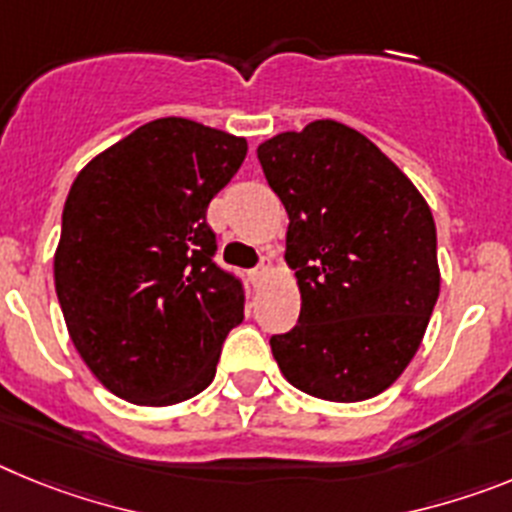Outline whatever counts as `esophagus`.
Listing matches in <instances>:
<instances>
[{
  "label": "esophagus",
  "mask_w": 512,
  "mask_h": 512,
  "mask_svg": "<svg viewBox=\"0 0 512 512\" xmlns=\"http://www.w3.org/2000/svg\"><path fill=\"white\" fill-rule=\"evenodd\" d=\"M266 271H269V269H266V266H264V264H261V266H259V269H253V271H251V282H253V284H259V282H261V279H264V277H266Z\"/></svg>",
  "instance_id": "esophagus-1"
}]
</instances>
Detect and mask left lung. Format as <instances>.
<instances>
[{
	"label": "left lung",
	"instance_id": "1",
	"mask_svg": "<svg viewBox=\"0 0 512 512\" xmlns=\"http://www.w3.org/2000/svg\"><path fill=\"white\" fill-rule=\"evenodd\" d=\"M289 215L300 320L271 336L284 379L312 397L361 402L405 372L441 289L423 194L359 130L315 120L259 146Z\"/></svg>",
	"mask_w": 512,
	"mask_h": 512
}]
</instances>
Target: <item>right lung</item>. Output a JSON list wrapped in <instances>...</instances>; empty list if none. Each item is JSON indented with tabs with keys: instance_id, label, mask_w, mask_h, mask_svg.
Wrapping results in <instances>:
<instances>
[{
	"instance_id": "1",
	"label": "right lung",
	"mask_w": 512,
	"mask_h": 512,
	"mask_svg": "<svg viewBox=\"0 0 512 512\" xmlns=\"http://www.w3.org/2000/svg\"><path fill=\"white\" fill-rule=\"evenodd\" d=\"M246 151V138L161 117L71 184L56 295L76 351L112 395L166 408L215 379L225 336L243 320V287L212 261L207 205Z\"/></svg>"
}]
</instances>
